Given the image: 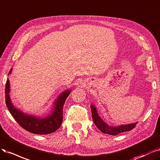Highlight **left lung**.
Masks as SVG:
<instances>
[{"mask_svg": "<svg viewBox=\"0 0 160 160\" xmlns=\"http://www.w3.org/2000/svg\"><path fill=\"white\" fill-rule=\"evenodd\" d=\"M92 119L96 127L104 133L112 136H116L120 133L128 132L135 128L138 122H134L129 124H122L119 126H110L102 119L98 112L97 108L94 104L90 105Z\"/></svg>", "mask_w": 160, "mask_h": 160, "instance_id": "obj_1", "label": "left lung"}]
</instances>
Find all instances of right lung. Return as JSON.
Instances as JSON below:
<instances>
[{"label": "right lung", "instance_id": "right-lung-1", "mask_svg": "<svg viewBox=\"0 0 160 160\" xmlns=\"http://www.w3.org/2000/svg\"><path fill=\"white\" fill-rule=\"evenodd\" d=\"M12 68L10 70L8 75L12 73ZM11 84L9 79L7 78L5 86V98L8 109L12 117L18 124L24 130L35 134H48L53 133L60 128L63 119V106L66 100L72 90H65L57 96L52 103V108L47 116H40L31 114H27L22 110L15 107L10 96Z\"/></svg>", "mask_w": 160, "mask_h": 160}]
</instances>
